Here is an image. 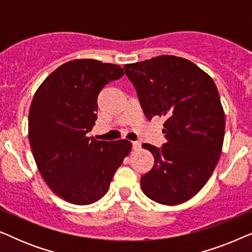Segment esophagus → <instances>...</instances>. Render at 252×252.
I'll use <instances>...</instances> for the list:
<instances>
[{
	"mask_svg": "<svg viewBox=\"0 0 252 252\" xmlns=\"http://www.w3.org/2000/svg\"><path fill=\"white\" fill-rule=\"evenodd\" d=\"M132 144H133V149L134 150H139L141 148V143L137 142V141H134V142H132Z\"/></svg>",
	"mask_w": 252,
	"mask_h": 252,
	"instance_id": "34e87169",
	"label": "esophagus"
}]
</instances>
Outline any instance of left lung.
<instances>
[{
    "label": "left lung",
    "mask_w": 252,
    "mask_h": 252,
    "mask_svg": "<svg viewBox=\"0 0 252 252\" xmlns=\"http://www.w3.org/2000/svg\"><path fill=\"white\" fill-rule=\"evenodd\" d=\"M125 73L135 86L148 119L164 117L167 142L157 149L142 148L155 158L141 187L164 205L187 202L204 187L215 171L225 136V112L215 81L192 62L161 55L126 64Z\"/></svg>",
    "instance_id": "obj_1"
}]
</instances>
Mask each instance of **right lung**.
Wrapping results in <instances>:
<instances>
[{"label":"right lung","mask_w":252,"mask_h":252,"mask_svg":"<svg viewBox=\"0 0 252 252\" xmlns=\"http://www.w3.org/2000/svg\"><path fill=\"white\" fill-rule=\"evenodd\" d=\"M123 75L119 65L73 60L51 72L33 96L29 115L33 157L44 182L72 204L102 198L132 150L127 140L87 136L97 119L98 93Z\"/></svg>","instance_id":"add662e5"}]
</instances>
